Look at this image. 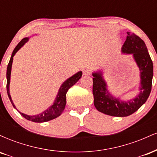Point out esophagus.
Wrapping results in <instances>:
<instances>
[{
    "mask_svg": "<svg viewBox=\"0 0 157 157\" xmlns=\"http://www.w3.org/2000/svg\"><path fill=\"white\" fill-rule=\"evenodd\" d=\"M82 74H83V75H91V71L89 69H84Z\"/></svg>",
    "mask_w": 157,
    "mask_h": 157,
    "instance_id": "34e87169",
    "label": "esophagus"
}]
</instances>
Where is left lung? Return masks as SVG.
I'll return each instance as SVG.
<instances>
[{"mask_svg": "<svg viewBox=\"0 0 157 157\" xmlns=\"http://www.w3.org/2000/svg\"><path fill=\"white\" fill-rule=\"evenodd\" d=\"M127 38L122 46V51L124 53L133 54L140 68L141 87L138 96L127 102L114 98L106 89V83L102 79V74H93L92 91L95 108L100 112L113 117H127L137 111L146 102L152 86L153 62L146 45L134 33L127 32Z\"/></svg>", "mask_w": 157, "mask_h": 157, "instance_id": "obj_1", "label": "left lung"}]
</instances>
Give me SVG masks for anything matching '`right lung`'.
<instances>
[{"label": "right lung", "instance_id": "obj_1", "mask_svg": "<svg viewBox=\"0 0 157 157\" xmlns=\"http://www.w3.org/2000/svg\"><path fill=\"white\" fill-rule=\"evenodd\" d=\"M28 38H23L22 40L20 41L19 44L17 45V46L15 48L13 52H12V56H11V58L10 62H9L8 66H7V70H6V91L7 94H8V97L10 98L11 102H12L13 107L16 109L15 105H14L13 102H12V98L10 94V75H11V68H12V61H13V57L15 55V53L23 46V44L25 43L28 41ZM82 77V71H79L77 74H75V75H73L72 77H71L70 78H68L67 80H66L63 83L62 86H60V89H59L58 94H57V98H56L55 103L53 104V105H52L51 107L48 108L47 110L42 112L40 114L34 115V116H29V115L24 114V113H21L20 111L18 112L21 113V116H23V117L26 120H30V121L35 122H44L49 121V120H53V119L57 118V117H59L61 113H63V110L65 109V106H66V93H67L68 90L73 86L76 82L80 79V77Z\"/></svg>", "mask_w": 157, "mask_h": 157}]
</instances>
